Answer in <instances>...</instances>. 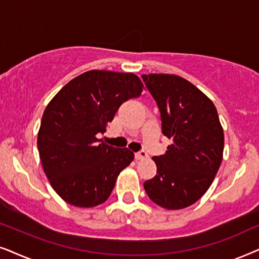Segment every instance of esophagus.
Here are the masks:
<instances>
[{"label": "esophagus", "mask_w": 259, "mask_h": 259, "mask_svg": "<svg viewBox=\"0 0 259 259\" xmlns=\"http://www.w3.org/2000/svg\"><path fill=\"white\" fill-rule=\"evenodd\" d=\"M135 157H136V160L143 161V160H147V158H148V154L144 150H141V151H139V153L135 154Z\"/></svg>", "instance_id": "esophagus-1"}]
</instances>
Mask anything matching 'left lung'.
Here are the masks:
<instances>
[{"label": "left lung", "instance_id": "obj_1", "mask_svg": "<svg viewBox=\"0 0 259 259\" xmlns=\"http://www.w3.org/2000/svg\"><path fill=\"white\" fill-rule=\"evenodd\" d=\"M161 112L162 133L171 140L155 156L157 173L144 182L151 201L165 209L194 204L214 180L223 161L224 130L213 102L177 74H143Z\"/></svg>", "mask_w": 259, "mask_h": 259}]
</instances>
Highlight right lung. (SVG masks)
Masks as SVG:
<instances>
[{"label": "right lung", "instance_id": "obj_1", "mask_svg": "<svg viewBox=\"0 0 259 259\" xmlns=\"http://www.w3.org/2000/svg\"><path fill=\"white\" fill-rule=\"evenodd\" d=\"M143 82L134 73L92 70L68 81L45 109L37 133L44 171L58 195L77 207L105 202L117 177L135 155L97 139L117 110L139 98Z\"/></svg>", "mask_w": 259, "mask_h": 259}]
</instances>
